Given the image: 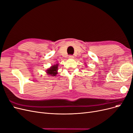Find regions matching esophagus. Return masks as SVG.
Segmentation results:
<instances>
[{
  "instance_id": "obj_1",
  "label": "esophagus",
  "mask_w": 133,
  "mask_h": 133,
  "mask_svg": "<svg viewBox=\"0 0 133 133\" xmlns=\"http://www.w3.org/2000/svg\"><path fill=\"white\" fill-rule=\"evenodd\" d=\"M74 56L73 55H69V58H74Z\"/></svg>"
}]
</instances>
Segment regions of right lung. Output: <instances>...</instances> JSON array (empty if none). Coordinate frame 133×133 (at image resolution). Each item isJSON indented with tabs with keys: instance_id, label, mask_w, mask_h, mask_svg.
Here are the masks:
<instances>
[{
	"instance_id": "right-lung-1",
	"label": "right lung",
	"mask_w": 133,
	"mask_h": 133,
	"mask_svg": "<svg viewBox=\"0 0 133 133\" xmlns=\"http://www.w3.org/2000/svg\"><path fill=\"white\" fill-rule=\"evenodd\" d=\"M57 68H58V65H55L52 66V67H51L50 68H49L46 72L49 75L55 76L57 74Z\"/></svg>"
}]
</instances>
